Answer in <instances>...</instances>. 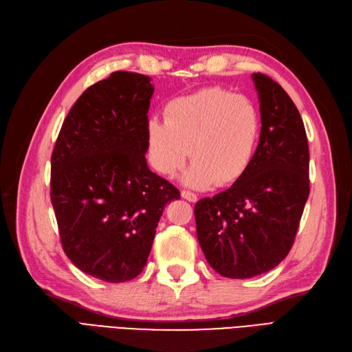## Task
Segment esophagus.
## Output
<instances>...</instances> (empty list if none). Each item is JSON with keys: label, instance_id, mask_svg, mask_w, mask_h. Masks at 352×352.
<instances>
[{"label": "esophagus", "instance_id": "1", "mask_svg": "<svg viewBox=\"0 0 352 352\" xmlns=\"http://www.w3.org/2000/svg\"><path fill=\"white\" fill-rule=\"evenodd\" d=\"M180 195H182V198H185V199H188L189 202H197L198 201V197L194 194V192H190V190H182V192H180Z\"/></svg>", "mask_w": 352, "mask_h": 352}]
</instances>
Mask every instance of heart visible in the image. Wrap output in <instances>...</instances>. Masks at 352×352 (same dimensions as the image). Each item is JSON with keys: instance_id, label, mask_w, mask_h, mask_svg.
Segmentation results:
<instances>
[{"instance_id": "heart-1", "label": "heart", "mask_w": 352, "mask_h": 352, "mask_svg": "<svg viewBox=\"0 0 352 352\" xmlns=\"http://www.w3.org/2000/svg\"><path fill=\"white\" fill-rule=\"evenodd\" d=\"M261 132L252 101L217 87L168 101L164 120L145 126L146 157L163 176H173L189 158L184 182L197 189L229 186L248 172Z\"/></svg>"}]
</instances>
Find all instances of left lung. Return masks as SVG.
I'll list each match as a JSON object with an SVG mask.
<instances>
[{
    "label": "left lung",
    "mask_w": 352,
    "mask_h": 352,
    "mask_svg": "<svg viewBox=\"0 0 352 352\" xmlns=\"http://www.w3.org/2000/svg\"><path fill=\"white\" fill-rule=\"evenodd\" d=\"M261 132L252 164L236 184L195 204L197 236L225 278L250 279L291 251L310 194V154L294 101L278 82L252 73Z\"/></svg>",
    "instance_id": "8db88e82"
}]
</instances>
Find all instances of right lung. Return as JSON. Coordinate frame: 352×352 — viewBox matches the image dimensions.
<instances>
[{
	"instance_id": "obj_1",
	"label": "right lung",
	"mask_w": 352,
	"mask_h": 352,
	"mask_svg": "<svg viewBox=\"0 0 352 352\" xmlns=\"http://www.w3.org/2000/svg\"><path fill=\"white\" fill-rule=\"evenodd\" d=\"M151 78L114 72L70 109L51 157V202L70 261L110 283L132 280L179 190L146 164Z\"/></svg>"
}]
</instances>
